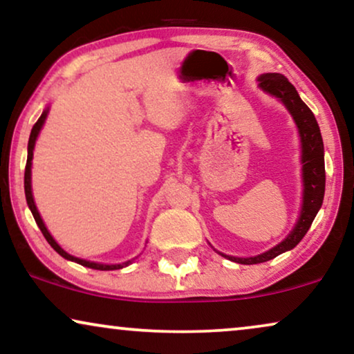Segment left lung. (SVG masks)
Here are the masks:
<instances>
[{"label":"left lung","mask_w":354,"mask_h":354,"mask_svg":"<svg viewBox=\"0 0 354 354\" xmlns=\"http://www.w3.org/2000/svg\"><path fill=\"white\" fill-rule=\"evenodd\" d=\"M259 86L269 95L279 98L292 113L295 122L298 125L299 137H301V162H303V207L301 216L295 225L292 234L282 243L274 246L254 258H234L225 256L227 259L235 261L239 264H259L274 259L275 256L285 253L297 246L306 232L311 227L317 211L321 209L324 192H326V166H324V143L319 130L317 120L313 111L299 98L298 91L290 84L288 79L282 74H264L259 77Z\"/></svg>","instance_id":"8db88e82"}]
</instances>
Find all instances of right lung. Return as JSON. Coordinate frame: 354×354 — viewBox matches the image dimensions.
<instances>
[{"mask_svg":"<svg viewBox=\"0 0 354 354\" xmlns=\"http://www.w3.org/2000/svg\"><path fill=\"white\" fill-rule=\"evenodd\" d=\"M46 114L48 111H43V114L38 118V120L35 122V125L32 127V132H30V138H28V153H27V164H26V174H24V188H26V198H27V205L30 207L32 214H33V219H35L37 225L40 227L43 236H45L48 243L53 246V250L56 251V253H59L62 258L69 259V261H74V263H79L82 266H85V268H90V269H98V270H114V269H120L124 268V266H127L129 263L125 264H98V263H90V261H85V259H79V258H74V256H71L69 253H66L64 250L61 248L59 245L56 243L55 240H53V236L50 235V232L46 230L45 224H43L40 214H38L37 211V206H35V201H33V196H32V187H30V167H32V158H33V147H35V140L38 137V133H40V129L43 127V122H45L46 119Z\"/></svg>","mask_w":354,"mask_h":354,"instance_id":"right-lung-1","label":"right lung"}]
</instances>
